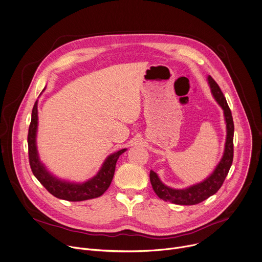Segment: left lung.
Returning <instances> with one entry per match:
<instances>
[{"instance_id": "8db88e82", "label": "left lung", "mask_w": 262, "mask_h": 262, "mask_svg": "<svg viewBox=\"0 0 262 262\" xmlns=\"http://www.w3.org/2000/svg\"><path fill=\"white\" fill-rule=\"evenodd\" d=\"M208 84L210 86L211 94L217 104L222 107L224 111L225 122H226V142L224 154L212 171L205 180H203L200 183L188 186L183 189L171 188L165 185L158 177L157 173L154 170L150 171V181L155 193L162 199L163 201L173 203L178 205H195L199 203L205 201L209 196L213 195L223 185L229 169L231 167L232 161H233V135H234V124L233 119H232L231 110L227 104L226 98L224 97L221 89L217 83L210 77H207Z\"/></svg>"}]
</instances>
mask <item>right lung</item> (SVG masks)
<instances>
[{
  "instance_id": "add662e5",
  "label": "right lung",
  "mask_w": 262,
  "mask_h": 262,
  "mask_svg": "<svg viewBox=\"0 0 262 262\" xmlns=\"http://www.w3.org/2000/svg\"><path fill=\"white\" fill-rule=\"evenodd\" d=\"M37 104L38 101H36L34 104L31 115V123L28 133L29 162H30L33 175L50 193L58 199L71 202H80L101 196L111 184L116 161H118L119 157L124 152L127 151V149H122L109 155L103 162L100 170L97 172V175L85 182H70L55 177L46 168L45 164L40 161L38 156L36 146V134L38 126Z\"/></svg>"
}]
</instances>
